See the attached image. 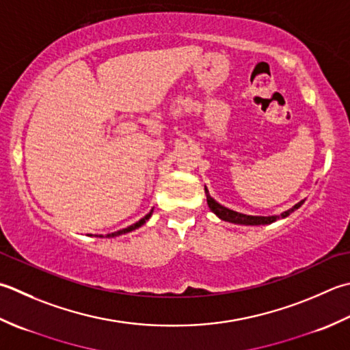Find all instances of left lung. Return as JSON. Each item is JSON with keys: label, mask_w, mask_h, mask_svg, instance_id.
<instances>
[{"label": "left lung", "mask_w": 350, "mask_h": 350, "mask_svg": "<svg viewBox=\"0 0 350 350\" xmlns=\"http://www.w3.org/2000/svg\"><path fill=\"white\" fill-rule=\"evenodd\" d=\"M204 194H206V202H208L209 209H211L212 212H214V214H215L218 218H221V220L229 221V223L245 224V226H259V224H270V223H275L276 220H279V218L288 217V215L291 214V212L299 209V208L304 204V202H305V200H302V202L296 203L291 209L282 212V214H280V215L261 217V215H245V214H241V212L232 211V209H229V208L223 206V204L215 202L214 198H212V197L209 196V191H208L206 187H204Z\"/></svg>", "instance_id": "1"}]
</instances>
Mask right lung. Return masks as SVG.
I'll list each match as a JSON object with an SVG mask.
<instances>
[{
    "label": "right lung",
    "instance_id": "add662e5",
    "mask_svg": "<svg viewBox=\"0 0 350 350\" xmlns=\"http://www.w3.org/2000/svg\"><path fill=\"white\" fill-rule=\"evenodd\" d=\"M152 214H153V209L148 212V214L146 215V217H142L139 221H136L135 224H132V226H129V228H126V229H121V230H116V232H112V234H107V235H98L100 238H113V237H118V235H122V234H127V232H132V230H135V229H138V228H141V226L146 223L150 217H152Z\"/></svg>",
    "mask_w": 350,
    "mask_h": 350
}]
</instances>
